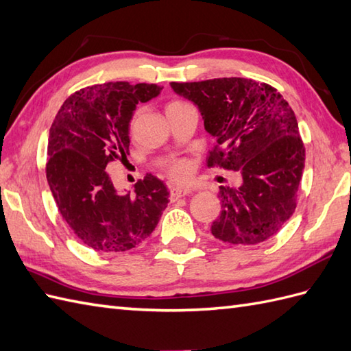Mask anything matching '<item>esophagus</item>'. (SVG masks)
Instances as JSON below:
<instances>
[{
	"label": "esophagus",
	"instance_id": "obj_1",
	"mask_svg": "<svg viewBox=\"0 0 351 351\" xmlns=\"http://www.w3.org/2000/svg\"><path fill=\"white\" fill-rule=\"evenodd\" d=\"M192 191L189 189V187H178V186H174L171 187V198L173 199H178V198H183V196L189 195Z\"/></svg>",
	"mask_w": 351,
	"mask_h": 351
}]
</instances>
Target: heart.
Here are the masks:
<instances>
[{
  "label": "heart",
  "instance_id": "1",
  "mask_svg": "<svg viewBox=\"0 0 351 351\" xmlns=\"http://www.w3.org/2000/svg\"><path fill=\"white\" fill-rule=\"evenodd\" d=\"M186 104V102H182V101H173L171 104H168L167 110L168 108H173V107H178V106H183ZM138 119H140V110H136L135 113L132 114L131 117V131L135 130L136 123H138ZM192 162L189 159H174L171 160L169 164L167 165V171H168V176L173 178V180H177V182H186L187 178L191 177L192 174Z\"/></svg>",
  "mask_w": 351,
  "mask_h": 351
}]
</instances>
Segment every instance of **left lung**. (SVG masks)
Instances as JSON below:
<instances>
[{
    "label": "left lung",
    "mask_w": 351,
    "mask_h": 351,
    "mask_svg": "<svg viewBox=\"0 0 351 351\" xmlns=\"http://www.w3.org/2000/svg\"><path fill=\"white\" fill-rule=\"evenodd\" d=\"M198 106L216 138L208 167L241 174L238 187L220 186V216L211 234L229 244H259L274 237L296 208L305 147L296 116L276 88L241 77L171 83Z\"/></svg>",
    "instance_id": "8db88e82"
}]
</instances>
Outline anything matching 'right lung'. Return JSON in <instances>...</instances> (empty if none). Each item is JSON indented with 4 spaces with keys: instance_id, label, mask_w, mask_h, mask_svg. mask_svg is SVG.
<instances>
[{
    "instance_id": "add662e5",
    "label": "right lung",
    "mask_w": 351,
    "mask_h": 351,
    "mask_svg": "<svg viewBox=\"0 0 351 351\" xmlns=\"http://www.w3.org/2000/svg\"><path fill=\"white\" fill-rule=\"evenodd\" d=\"M158 84L108 82L74 92L50 126L46 177L58 210L79 240L97 252L140 245L155 230L169 192L147 174L134 193L117 192L106 167L130 155V122Z\"/></svg>"
}]
</instances>
